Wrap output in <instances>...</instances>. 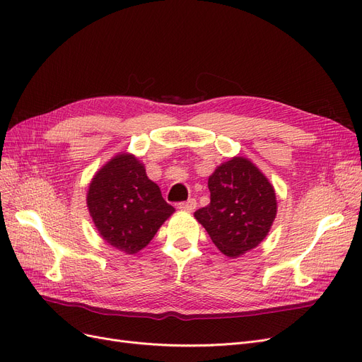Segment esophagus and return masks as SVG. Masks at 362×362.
<instances>
[{"mask_svg":"<svg viewBox=\"0 0 362 362\" xmlns=\"http://www.w3.org/2000/svg\"><path fill=\"white\" fill-rule=\"evenodd\" d=\"M196 206H197L196 199H189L187 202H181V204H178V209H181V211H189V212L194 211Z\"/></svg>","mask_w":362,"mask_h":362,"instance_id":"1","label":"esophagus"}]
</instances>
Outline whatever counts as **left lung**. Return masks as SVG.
Here are the masks:
<instances>
[{
  "label": "left lung",
  "instance_id": "1",
  "mask_svg": "<svg viewBox=\"0 0 362 362\" xmlns=\"http://www.w3.org/2000/svg\"><path fill=\"white\" fill-rule=\"evenodd\" d=\"M211 204L194 212L215 247L239 257L262 242L276 216L273 185L251 160L233 157L208 180Z\"/></svg>",
  "mask_w": 362,
  "mask_h": 362
}]
</instances>
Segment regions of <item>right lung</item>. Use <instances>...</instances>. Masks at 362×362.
<instances>
[{
  "mask_svg": "<svg viewBox=\"0 0 362 362\" xmlns=\"http://www.w3.org/2000/svg\"><path fill=\"white\" fill-rule=\"evenodd\" d=\"M88 208L99 235L124 254L146 248L175 211L148 180L144 165L127 153L112 157L96 172L88 190Z\"/></svg>",
  "mask_w": 362,
  "mask_h": 362,
  "instance_id": "obj_1",
  "label": "right lung"
}]
</instances>
